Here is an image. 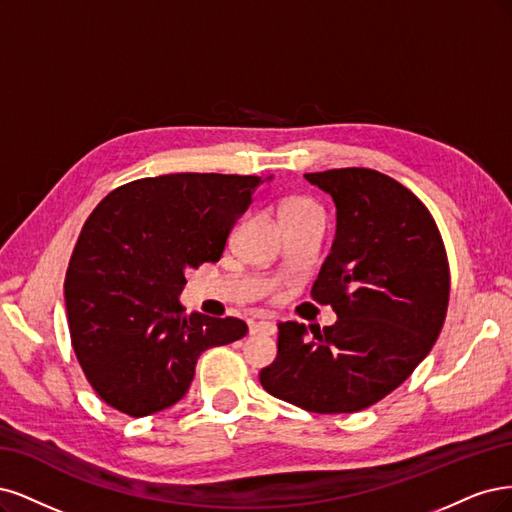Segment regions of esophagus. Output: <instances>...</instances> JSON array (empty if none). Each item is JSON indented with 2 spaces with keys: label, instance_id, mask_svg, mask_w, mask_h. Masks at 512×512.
I'll return each instance as SVG.
<instances>
[{
  "label": "esophagus",
  "instance_id": "esophagus-1",
  "mask_svg": "<svg viewBox=\"0 0 512 512\" xmlns=\"http://www.w3.org/2000/svg\"><path fill=\"white\" fill-rule=\"evenodd\" d=\"M276 332V323L274 321H253L251 323V334H263V336H272Z\"/></svg>",
  "mask_w": 512,
  "mask_h": 512
}]
</instances>
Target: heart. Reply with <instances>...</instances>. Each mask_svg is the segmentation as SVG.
<instances>
[{"label":"heart","instance_id":"heart-1","mask_svg":"<svg viewBox=\"0 0 512 512\" xmlns=\"http://www.w3.org/2000/svg\"><path fill=\"white\" fill-rule=\"evenodd\" d=\"M317 210L315 206H312V202H308L306 197H289V200L283 202V206H280V214H289V212H312Z\"/></svg>","mask_w":512,"mask_h":512}]
</instances>
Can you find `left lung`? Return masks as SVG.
<instances>
[{
  "instance_id": "1",
  "label": "left lung",
  "mask_w": 512,
  "mask_h": 512,
  "mask_svg": "<svg viewBox=\"0 0 512 512\" xmlns=\"http://www.w3.org/2000/svg\"><path fill=\"white\" fill-rule=\"evenodd\" d=\"M336 204V236L312 298L338 321L278 323V355L259 381L308 412L364 410L398 389L432 351L449 306V261L415 193L376 170L304 174Z\"/></svg>"
}]
</instances>
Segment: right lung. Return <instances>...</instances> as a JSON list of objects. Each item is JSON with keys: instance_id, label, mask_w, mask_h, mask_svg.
Here are the masks:
<instances>
[{"instance_id": "1", "label": "right lung", "mask_w": 512, "mask_h": 512, "mask_svg": "<svg viewBox=\"0 0 512 512\" xmlns=\"http://www.w3.org/2000/svg\"><path fill=\"white\" fill-rule=\"evenodd\" d=\"M261 183L195 172L142 178L91 212L63 295L80 368L108 406L129 417L170 408L187 393L206 349L249 332L234 317L187 315L178 295L189 268L221 259Z\"/></svg>"}]
</instances>
